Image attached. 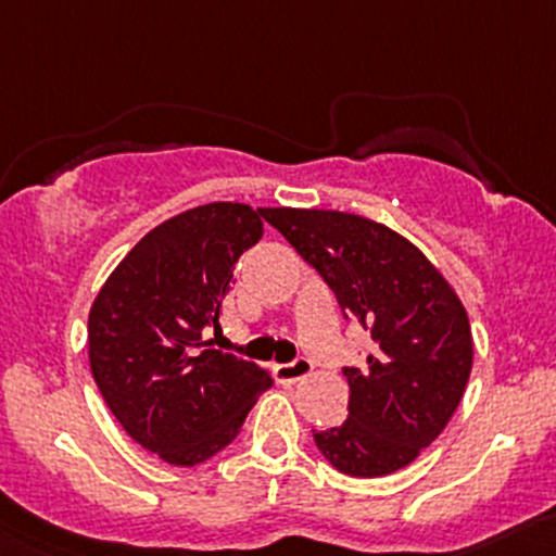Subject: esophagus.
<instances>
[{
  "label": "esophagus",
  "mask_w": 556,
  "mask_h": 556,
  "mask_svg": "<svg viewBox=\"0 0 556 556\" xmlns=\"http://www.w3.org/2000/svg\"><path fill=\"white\" fill-rule=\"evenodd\" d=\"M274 374H277L279 382H299V379L309 377L312 374V363L306 357H295L290 363H277L274 366Z\"/></svg>",
  "instance_id": "1"
}]
</instances>
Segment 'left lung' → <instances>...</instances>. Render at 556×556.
<instances>
[{
  "instance_id": "obj_1",
  "label": "left lung",
  "mask_w": 556,
  "mask_h": 556,
  "mask_svg": "<svg viewBox=\"0 0 556 556\" xmlns=\"http://www.w3.org/2000/svg\"><path fill=\"white\" fill-rule=\"evenodd\" d=\"M271 223L328 282L346 319L371 333L344 368L350 417L314 430L319 454L346 476L395 473L428 450L463 401L473 339L463 301L439 268L382 223L333 210L266 206Z\"/></svg>"
}]
</instances>
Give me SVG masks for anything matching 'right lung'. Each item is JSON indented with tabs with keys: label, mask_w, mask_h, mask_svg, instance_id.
<instances>
[{
	"label": "right lung",
	"mask_w": 556,
	"mask_h": 556,
	"mask_svg": "<svg viewBox=\"0 0 556 556\" xmlns=\"http://www.w3.org/2000/svg\"><path fill=\"white\" fill-rule=\"evenodd\" d=\"M263 237L252 206L215 201L161 223L117 263L88 314V357L128 435L172 465H199L239 435L271 377L212 350L233 266Z\"/></svg>",
	"instance_id": "add662e5"
}]
</instances>
